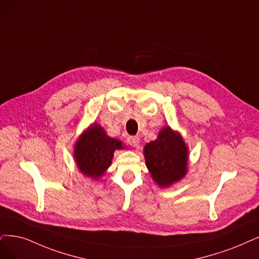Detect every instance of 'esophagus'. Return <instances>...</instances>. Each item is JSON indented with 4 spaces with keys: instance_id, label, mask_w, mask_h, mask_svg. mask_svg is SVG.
Returning <instances> with one entry per match:
<instances>
[{
    "instance_id": "esophagus-1",
    "label": "esophagus",
    "mask_w": 259,
    "mask_h": 259,
    "mask_svg": "<svg viewBox=\"0 0 259 259\" xmlns=\"http://www.w3.org/2000/svg\"><path fill=\"white\" fill-rule=\"evenodd\" d=\"M128 143L133 147H139L140 145V139L138 137H129Z\"/></svg>"
}]
</instances>
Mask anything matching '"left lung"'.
<instances>
[{"label":"left lung","instance_id":"obj_1","mask_svg":"<svg viewBox=\"0 0 259 259\" xmlns=\"http://www.w3.org/2000/svg\"><path fill=\"white\" fill-rule=\"evenodd\" d=\"M144 157L152 180L161 188L178 183L188 173L187 144L180 133L169 126L161 129L157 140L147 143Z\"/></svg>","mask_w":259,"mask_h":259}]
</instances>
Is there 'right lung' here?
Segmentation results:
<instances>
[{
	"instance_id": "obj_1",
	"label": "right lung",
	"mask_w": 259,
	"mask_h": 259,
	"mask_svg": "<svg viewBox=\"0 0 259 259\" xmlns=\"http://www.w3.org/2000/svg\"><path fill=\"white\" fill-rule=\"evenodd\" d=\"M124 148L122 143L111 138L98 123H93L82 132L73 148L76 167L93 180L100 179L112 163L115 150Z\"/></svg>"
}]
</instances>
